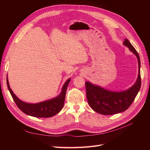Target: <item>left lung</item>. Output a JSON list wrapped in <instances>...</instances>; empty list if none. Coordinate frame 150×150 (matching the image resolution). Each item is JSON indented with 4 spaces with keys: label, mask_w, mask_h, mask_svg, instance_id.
<instances>
[{
    "label": "left lung",
    "mask_w": 150,
    "mask_h": 150,
    "mask_svg": "<svg viewBox=\"0 0 150 150\" xmlns=\"http://www.w3.org/2000/svg\"><path fill=\"white\" fill-rule=\"evenodd\" d=\"M130 51L137 57L138 61V76L132 87L121 92H115L93 84L89 81L85 83L89 105L96 112L103 115H112L123 112L128 109L138 94L141 88L140 59L137 50L129 40L125 39L123 42Z\"/></svg>",
    "instance_id": "1"
}]
</instances>
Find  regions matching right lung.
<instances>
[{
	"label": "right lung",
	"instance_id": "1",
	"mask_svg": "<svg viewBox=\"0 0 150 150\" xmlns=\"http://www.w3.org/2000/svg\"><path fill=\"white\" fill-rule=\"evenodd\" d=\"M71 78L68 79L62 86L61 93L57 97L47 101L35 104L27 103L18 98L13 93L7 78V84L11 96L16 105L25 114L36 117H49L57 115L62 110L64 104L66 90Z\"/></svg>",
	"mask_w": 150,
	"mask_h": 150
}]
</instances>
